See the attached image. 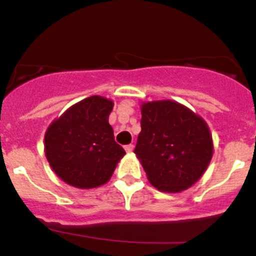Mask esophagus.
<instances>
[{
  "label": "esophagus",
  "instance_id": "obj_1",
  "mask_svg": "<svg viewBox=\"0 0 256 256\" xmlns=\"http://www.w3.org/2000/svg\"><path fill=\"white\" fill-rule=\"evenodd\" d=\"M126 148V152H132L133 148H134V146H133V144H126V148Z\"/></svg>",
  "mask_w": 256,
  "mask_h": 256
}]
</instances>
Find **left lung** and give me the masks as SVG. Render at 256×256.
Wrapping results in <instances>:
<instances>
[{
    "instance_id": "left-lung-1",
    "label": "left lung",
    "mask_w": 256,
    "mask_h": 256,
    "mask_svg": "<svg viewBox=\"0 0 256 256\" xmlns=\"http://www.w3.org/2000/svg\"><path fill=\"white\" fill-rule=\"evenodd\" d=\"M141 132L134 154L155 188L177 194L194 186L214 152L206 122L173 100L141 104Z\"/></svg>"
}]
</instances>
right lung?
I'll use <instances>...</instances> for the list:
<instances>
[{
    "label": "right lung",
    "instance_id": "obj_1",
    "mask_svg": "<svg viewBox=\"0 0 256 256\" xmlns=\"http://www.w3.org/2000/svg\"><path fill=\"white\" fill-rule=\"evenodd\" d=\"M112 108L114 101L94 94L72 105L50 124L44 133V155L61 180L90 190L112 178L126 155L108 124Z\"/></svg>",
    "mask_w": 256,
    "mask_h": 256
}]
</instances>
